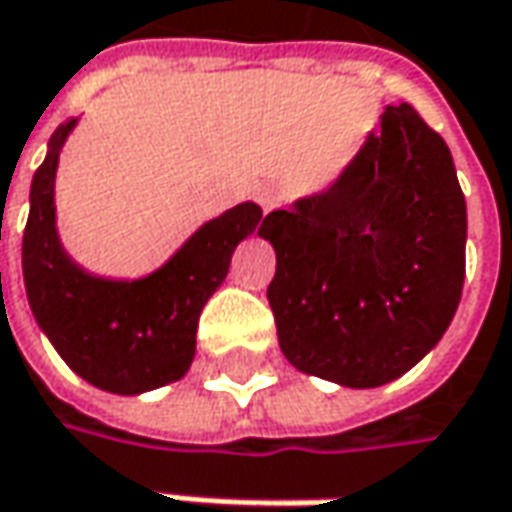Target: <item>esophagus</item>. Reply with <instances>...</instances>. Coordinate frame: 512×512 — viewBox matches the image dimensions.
I'll return each mask as SVG.
<instances>
[{"mask_svg": "<svg viewBox=\"0 0 512 512\" xmlns=\"http://www.w3.org/2000/svg\"><path fill=\"white\" fill-rule=\"evenodd\" d=\"M255 201L269 212V209H274V206L280 203V189L274 184H260L255 189Z\"/></svg>", "mask_w": 512, "mask_h": 512, "instance_id": "1", "label": "esophagus"}]
</instances>
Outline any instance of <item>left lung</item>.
<instances>
[{
	"label": "left lung",
	"instance_id": "left-lung-1",
	"mask_svg": "<svg viewBox=\"0 0 512 512\" xmlns=\"http://www.w3.org/2000/svg\"><path fill=\"white\" fill-rule=\"evenodd\" d=\"M269 306L283 357L345 388L411 371L448 331L465 283L467 206L448 144L411 104L323 189L269 212Z\"/></svg>",
	"mask_w": 512,
	"mask_h": 512
}]
</instances>
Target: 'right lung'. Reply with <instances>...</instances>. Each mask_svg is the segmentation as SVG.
I'll list each match as a JSON object with an SVG mask.
<instances>
[{
    "instance_id": "obj_1",
    "label": "right lung",
    "mask_w": 512,
    "mask_h": 512,
    "mask_svg": "<svg viewBox=\"0 0 512 512\" xmlns=\"http://www.w3.org/2000/svg\"><path fill=\"white\" fill-rule=\"evenodd\" d=\"M79 118L59 124L30 184L22 274L30 311L53 348L101 391L135 397L178 382L195 360L206 300L221 289L240 240L263 221L246 201L195 229L155 272L115 280L87 272L67 255L56 226V169Z\"/></svg>"
}]
</instances>
